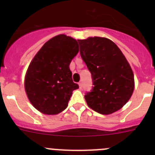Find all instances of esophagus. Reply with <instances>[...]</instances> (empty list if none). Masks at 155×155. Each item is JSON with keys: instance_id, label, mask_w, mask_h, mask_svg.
Instances as JSON below:
<instances>
[{"instance_id": "obj_1", "label": "esophagus", "mask_w": 155, "mask_h": 155, "mask_svg": "<svg viewBox=\"0 0 155 155\" xmlns=\"http://www.w3.org/2000/svg\"><path fill=\"white\" fill-rule=\"evenodd\" d=\"M78 85H79V88H82V82H79V84H78Z\"/></svg>"}]
</instances>
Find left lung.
<instances>
[{
  "label": "left lung",
  "mask_w": 155,
  "mask_h": 155,
  "mask_svg": "<svg viewBox=\"0 0 155 155\" xmlns=\"http://www.w3.org/2000/svg\"><path fill=\"white\" fill-rule=\"evenodd\" d=\"M78 42L94 85L85 96L87 106L102 115L119 110L128 102L135 87L134 73L125 56L106 37H90Z\"/></svg>",
  "instance_id": "obj_1"
}]
</instances>
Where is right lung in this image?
I'll list each match as a JSON object with an SVG mask.
<instances>
[{"label": "right lung", "instance_id": "obj_1", "mask_svg": "<svg viewBox=\"0 0 155 155\" xmlns=\"http://www.w3.org/2000/svg\"><path fill=\"white\" fill-rule=\"evenodd\" d=\"M78 52L76 40L59 34L48 40L32 59L25 76V89L39 112L57 115L68 107L73 91L79 88L69 67Z\"/></svg>", "mask_w": 155, "mask_h": 155}]
</instances>
